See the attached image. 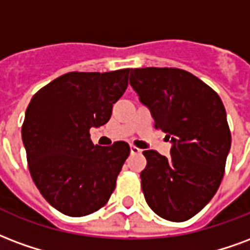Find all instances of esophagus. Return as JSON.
<instances>
[{
    "label": "esophagus",
    "instance_id": "1",
    "mask_svg": "<svg viewBox=\"0 0 250 250\" xmlns=\"http://www.w3.org/2000/svg\"><path fill=\"white\" fill-rule=\"evenodd\" d=\"M140 152H141V150H140L138 147L130 145V153H132V154H136V153H140Z\"/></svg>",
    "mask_w": 250,
    "mask_h": 250
}]
</instances>
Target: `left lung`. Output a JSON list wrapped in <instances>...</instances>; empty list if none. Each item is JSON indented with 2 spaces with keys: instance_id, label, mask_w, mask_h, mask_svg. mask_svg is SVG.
<instances>
[{
  "instance_id": "1",
  "label": "left lung",
  "mask_w": 250,
  "mask_h": 250,
  "mask_svg": "<svg viewBox=\"0 0 250 250\" xmlns=\"http://www.w3.org/2000/svg\"><path fill=\"white\" fill-rule=\"evenodd\" d=\"M129 83L170 140V157L145 150L141 187L147 205L174 222L197 214L217 192L230 150L221 98L192 73L176 67L132 69Z\"/></svg>"
}]
</instances>
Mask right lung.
<instances>
[{"label":"right lung","instance_id":"add662e5","mask_svg":"<svg viewBox=\"0 0 250 250\" xmlns=\"http://www.w3.org/2000/svg\"><path fill=\"white\" fill-rule=\"evenodd\" d=\"M129 72L66 73L29 103L22 125L29 170L43 198L66 216L96 212L116 188L130 147L125 141L94 145L89 130L109 121Z\"/></svg>","mask_w":250,"mask_h":250}]
</instances>
